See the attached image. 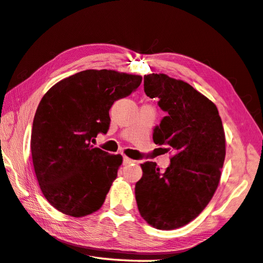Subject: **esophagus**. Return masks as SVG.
Returning a JSON list of instances; mask_svg holds the SVG:
<instances>
[{
  "mask_svg": "<svg viewBox=\"0 0 263 263\" xmlns=\"http://www.w3.org/2000/svg\"><path fill=\"white\" fill-rule=\"evenodd\" d=\"M133 162H135V160H132V159H130V157H127V156H124V164H125V165L131 164V163H133Z\"/></svg>",
  "mask_w": 263,
  "mask_h": 263,
  "instance_id": "1",
  "label": "esophagus"
}]
</instances>
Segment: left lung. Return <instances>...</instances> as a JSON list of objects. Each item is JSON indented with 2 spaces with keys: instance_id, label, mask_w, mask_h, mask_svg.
<instances>
[{
  "instance_id": "obj_1",
  "label": "left lung",
  "mask_w": 263,
  "mask_h": 263,
  "mask_svg": "<svg viewBox=\"0 0 263 263\" xmlns=\"http://www.w3.org/2000/svg\"><path fill=\"white\" fill-rule=\"evenodd\" d=\"M147 97L159 98L168 112L153 133L156 145L171 151L170 165L140 164L136 184L141 217L159 230H174L198 217L216 192L226 159V133L215 103L183 80L164 73L144 77Z\"/></svg>"
}]
</instances>
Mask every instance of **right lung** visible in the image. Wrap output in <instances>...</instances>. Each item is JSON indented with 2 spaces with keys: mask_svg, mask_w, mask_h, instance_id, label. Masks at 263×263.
I'll use <instances>...</instances> for the list:
<instances>
[{
  "mask_svg": "<svg viewBox=\"0 0 263 263\" xmlns=\"http://www.w3.org/2000/svg\"><path fill=\"white\" fill-rule=\"evenodd\" d=\"M141 79L85 70L56 83L41 99L32 126V161L42 194L59 212L84 217L102 207L123 157L90 140L107 133L114 102L130 95Z\"/></svg>",
  "mask_w": 263,
  "mask_h": 263,
  "instance_id": "1",
  "label": "right lung"
}]
</instances>
